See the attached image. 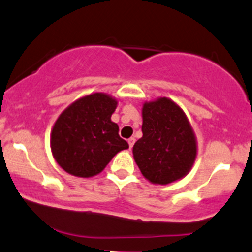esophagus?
I'll return each mask as SVG.
<instances>
[{
    "label": "esophagus",
    "instance_id": "esophagus-1",
    "mask_svg": "<svg viewBox=\"0 0 252 252\" xmlns=\"http://www.w3.org/2000/svg\"><path fill=\"white\" fill-rule=\"evenodd\" d=\"M128 144H129V147L133 148L134 144H135V137H130V139L128 140Z\"/></svg>",
    "mask_w": 252,
    "mask_h": 252
}]
</instances>
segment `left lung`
Listing matches in <instances>:
<instances>
[{
  "instance_id": "obj_1",
  "label": "left lung",
  "mask_w": 252,
  "mask_h": 252,
  "mask_svg": "<svg viewBox=\"0 0 252 252\" xmlns=\"http://www.w3.org/2000/svg\"><path fill=\"white\" fill-rule=\"evenodd\" d=\"M198 153L197 137L186 113L165 96L142 105V137L133 156L151 184L169 185L189 173Z\"/></svg>"
}]
</instances>
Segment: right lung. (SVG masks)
Masks as SVG:
<instances>
[{
	"label": "right lung",
	"instance_id": "obj_1",
	"mask_svg": "<svg viewBox=\"0 0 252 252\" xmlns=\"http://www.w3.org/2000/svg\"><path fill=\"white\" fill-rule=\"evenodd\" d=\"M118 100L106 93H92L68 105L50 131L53 158L67 174L93 177L121 151L129 148L111 121Z\"/></svg>",
	"mask_w": 252,
	"mask_h": 252
}]
</instances>
